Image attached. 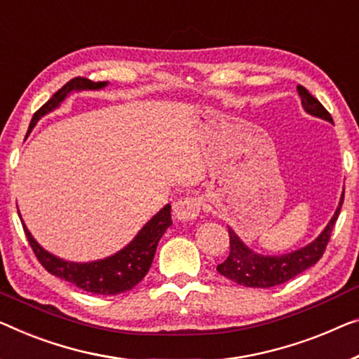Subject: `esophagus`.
I'll list each match as a JSON object with an SVG mask.
<instances>
[{
    "instance_id": "1",
    "label": "esophagus",
    "mask_w": 359,
    "mask_h": 359,
    "mask_svg": "<svg viewBox=\"0 0 359 359\" xmlns=\"http://www.w3.org/2000/svg\"><path fill=\"white\" fill-rule=\"evenodd\" d=\"M201 211V201L196 196L179 198L174 205V214L179 221H194Z\"/></svg>"
}]
</instances>
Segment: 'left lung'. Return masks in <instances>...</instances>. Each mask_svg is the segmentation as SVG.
Wrapping results in <instances>:
<instances>
[{"label":"left lung","mask_w":359,"mask_h":359,"mask_svg":"<svg viewBox=\"0 0 359 359\" xmlns=\"http://www.w3.org/2000/svg\"><path fill=\"white\" fill-rule=\"evenodd\" d=\"M299 96H302V104L309 114L318 116L320 119H325L332 122L329 111L319 103L318 98L308 92L306 88L298 85L297 87ZM345 198V190L340 198V205L337 208L334 217L330 219L327 227L324 232L309 243L308 247L302 250L293 251V253L282 255V256H263L256 255L250 248L245 247L232 229H229V243H231V253H229L227 259L217 266V272L227 277L238 285L251 287V288H269L274 285H280L287 280L293 279L299 272L306 271L308 267L316 264L318 261L323 258L325 248L330 240V233H332L335 227V221L339 219V214L341 210V203Z\"/></svg>","instance_id":"8db88e82"}]
</instances>
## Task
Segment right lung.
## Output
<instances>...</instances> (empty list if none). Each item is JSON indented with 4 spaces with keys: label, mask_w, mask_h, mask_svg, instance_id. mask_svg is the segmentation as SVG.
<instances>
[{
    "label": "right lung",
    "mask_w": 359,
    "mask_h": 359,
    "mask_svg": "<svg viewBox=\"0 0 359 359\" xmlns=\"http://www.w3.org/2000/svg\"><path fill=\"white\" fill-rule=\"evenodd\" d=\"M106 82H92L85 77H74L72 80L64 85L62 88L51 96L41 108L35 112L32 117L29 132L34 128L36 121L46 112H50L60 106L61 101L66 98L67 93L72 90H96L103 88ZM172 221H170V206L165 205L151 221L147 222V226L142 229L135 238L127 245L124 250L109 258L95 261V263H69L62 261L56 256L48 253L43 250L39 243L35 242L30 232L24 226L25 237L29 240L32 250L39 259V263L50 272V274L60 277V279L71 282L74 285L82 288L85 292L95 293V295H117V293L130 290L147 276L149 266L153 263L154 253L159 238L163 237Z\"/></svg>",
    "instance_id": "add662e5"
}]
</instances>
